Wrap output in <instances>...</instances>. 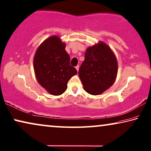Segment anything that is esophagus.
Returning <instances> with one entry per match:
<instances>
[{
    "label": "esophagus",
    "mask_w": 151,
    "mask_h": 151,
    "mask_svg": "<svg viewBox=\"0 0 151 151\" xmlns=\"http://www.w3.org/2000/svg\"><path fill=\"white\" fill-rule=\"evenodd\" d=\"M76 70L78 71V70H79V65H77V66L76 67Z\"/></svg>",
    "instance_id": "1"
}]
</instances>
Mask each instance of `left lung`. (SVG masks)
<instances>
[{"instance_id": "obj_1", "label": "left lung", "mask_w": 151, "mask_h": 151, "mask_svg": "<svg viewBox=\"0 0 151 151\" xmlns=\"http://www.w3.org/2000/svg\"><path fill=\"white\" fill-rule=\"evenodd\" d=\"M84 58L78 72L84 89L91 95H100L115 82L116 57L108 45L99 41L86 49Z\"/></svg>"}]
</instances>
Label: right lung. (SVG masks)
Segmentation results:
<instances>
[{"mask_svg": "<svg viewBox=\"0 0 151 151\" xmlns=\"http://www.w3.org/2000/svg\"><path fill=\"white\" fill-rule=\"evenodd\" d=\"M65 47L59 37L53 35L41 43L34 56L37 80L50 95H62L67 90L68 81L77 74V70L70 65Z\"/></svg>", "mask_w": 151, "mask_h": 151, "instance_id": "add662e5", "label": "right lung"}]
</instances>
